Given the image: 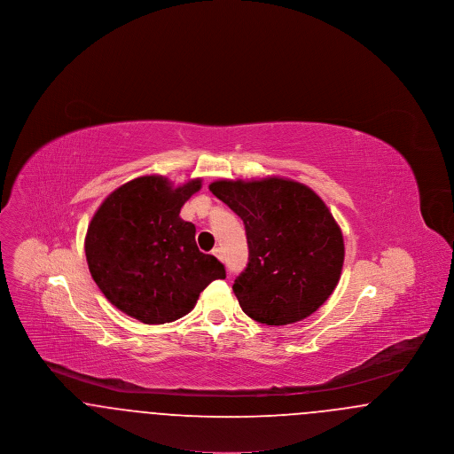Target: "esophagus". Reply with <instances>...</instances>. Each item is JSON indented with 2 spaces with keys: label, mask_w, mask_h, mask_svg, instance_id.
Listing matches in <instances>:
<instances>
[{
  "label": "esophagus",
  "mask_w": 454,
  "mask_h": 454,
  "mask_svg": "<svg viewBox=\"0 0 454 454\" xmlns=\"http://www.w3.org/2000/svg\"><path fill=\"white\" fill-rule=\"evenodd\" d=\"M213 255H215L216 259L224 260V257H223V252H221V248H215V250H213Z\"/></svg>",
  "instance_id": "obj_1"
}]
</instances>
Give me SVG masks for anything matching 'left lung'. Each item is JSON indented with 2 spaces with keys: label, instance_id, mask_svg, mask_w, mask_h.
Returning a JSON list of instances; mask_svg holds the SVG:
<instances>
[{
  "label": "left lung",
  "instance_id": "1",
  "mask_svg": "<svg viewBox=\"0 0 454 454\" xmlns=\"http://www.w3.org/2000/svg\"><path fill=\"white\" fill-rule=\"evenodd\" d=\"M209 191L245 224L248 263L233 284L241 309L276 326L315 313L344 265V237L324 200L281 176L217 180Z\"/></svg>",
  "mask_w": 454,
  "mask_h": 454
}]
</instances>
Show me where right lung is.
<instances>
[{"label":"right lung","mask_w":454,"mask_h":454,"mask_svg":"<svg viewBox=\"0 0 454 454\" xmlns=\"http://www.w3.org/2000/svg\"><path fill=\"white\" fill-rule=\"evenodd\" d=\"M194 178L173 187L160 175L134 178L115 189L91 217L85 238L88 269L117 309L146 325L187 315L224 265L199 252L195 226L182 206L200 191Z\"/></svg>","instance_id":"1"}]
</instances>
